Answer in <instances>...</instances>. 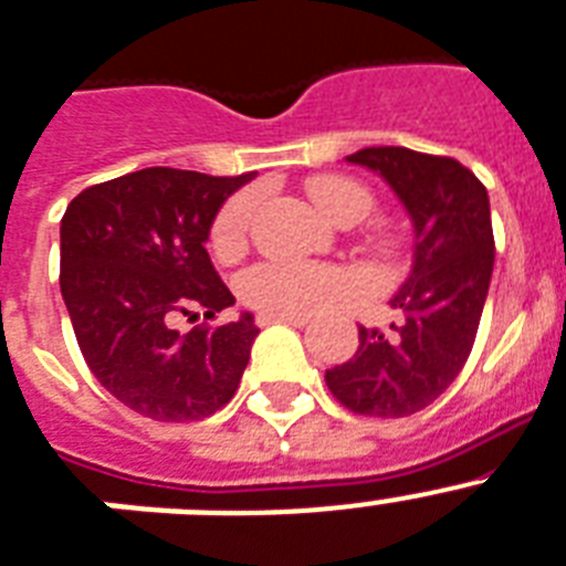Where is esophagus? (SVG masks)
Returning <instances> with one entry per match:
<instances>
[{"instance_id":"esophagus-1","label":"esophagus","mask_w":566,"mask_h":566,"mask_svg":"<svg viewBox=\"0 0 566 566\" xmlns=\"http://www.w3.org/2000/svg\"><path fill=\"white\" fill-rule=\"evenodd\" d=\"M273 322H282V325H293V327H305L307 316H291V313H261L259 325H273Z\"/></svg>"}]
</instances>
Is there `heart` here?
Returning a JSON list of instances; mask_svg holds the SVG:
<instances>
[{"label": "heart", "mask_w": 566, "mask_h": 566, "mask_svg": "<svg viewBox=\"0 0 566 566\" xmlns=\"http://www.w3.org/2000/svg\"><path fill=\"white\" fill-rule=\"evenodd\" d=\"M313 203L336 224H356L374 207L371 189L342 175H322L307 184ZM253 195H239L227 203L212 227V253L221 261L239 259L250 239ZM354 287L350 275L334 264L305 261H261L241 275L239 291L250 307L261 313H291L311 316L339 302Z\"/></svg>", "instance_id": "b5f03b06"}]
</instances>
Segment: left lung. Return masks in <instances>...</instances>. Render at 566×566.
Segmentation results:
<instances>
[{
  "label": "left lung",
  "mask_w": 566,
  "mask_h": 566,
  "mask_svg": "<svg viewBox=\"0 0 566 566\" xmlns=\"http://www.w3.org/2000/svg\"><path fill=\"white\" fill-rule=\"evenodd\" d=\"M345 160L382 175L397 192L415 224V261L391 298V325H359V348L325 371V382L354 415H417L472 354L495 264L489 195L472 169L443 155L368 146Z\"/></svg>",
  "instance_id": "8db88e82"
}]
</instances>
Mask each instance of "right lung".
Masks as SVG:
<instances>
[{"label": "right lung", "mask_w": 566, "mask_h": 566, "mask_svg": "<svg viewBox=\"0 0 566 566\" xmlns=\"http://www.w3.org/2000/svg\"><path fill=\"white\" fill-rule=\"evenodd\" d=\"M255 172L235 178L151 166L94 184L60 224V291L85 365L112 397L158 422L203 420L239 391L259 336L253 313L227 325L235 305L207 253L218 210Z\"/></svg>", "instance_id": "right-lung-1"}]
</instances>
